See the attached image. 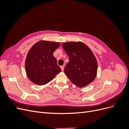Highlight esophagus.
I'll use <instances>...</instances> for the list:
<instances>
[{"instance_id": "1", "label": "esophagus", "mask_w": 129, "mask_h": 129, "mask_svg": "<svg viewBox=\"0 0 129 129\" xmlns=\"http://www.w3.org/2000/svg\"><path fill=\"white\" fill-rule=\"evenodd\" d=\"M64 66H61V70H62V71H63V70H64Z\"/></svg>"}]
</instances>
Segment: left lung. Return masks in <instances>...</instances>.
Returning <instances> with one entry per match:
<instances>
[{"mask_svg":"<svg viewBox=\"0 0 129 129\" xmlns=\"http://www.w3.org/2000/svg\"><path fill=\"white\" fill-rule=\"evenodd\" d=\"M62 47L69 56L64 72L73 83L84 87L94 80L97 75V62L93 53L82 42H68Z\"/></svg>","mask_w":129,"mask_h":129,"instance_id":"left-lung-1","label":"left lung"}]
</instances>
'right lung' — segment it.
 <instances>
[{
	"label": "right lung",
	"mask_w": 129,
	"mask_h": 129,
	"mask_svg": "<svg viewBox=\"0 0 129 129\" xmlns=\"http://www.w3.org/2000/svg\"><path fill=\"white\" fill-rule=\"evenodd\" d=\"M58 42L40 41L34 45L25 61L27 75L33 83L45 85L61 72L53 53L59 47Z\"/></svg>",
	"instance_id": "right-lung-1"
}]
</instances>
